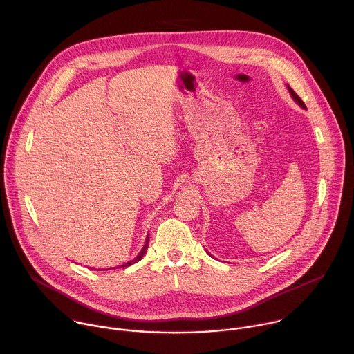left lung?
Here are the masks:
<instances>
[{
  "label": "left lung",
  "instance_id": "1",
  "mask_svg": "<svg viewBox=\"0 0 354 354\" xmlns=\"http://www.w3.org/2000/svg\"><path fill=\"white\" fill-rule=\"evenodd\" d=\"M288 91H290L291 96L294 97V100H295V102H297V104H298V105H299L301 108H306V104H304V102H302V99H301V97H299V96H298V95H297V93H295V92H294V91H292V89H291L290 86H288Z\"/></svg>",
  "mask_w": 354,
  "mask_h": 354
}]
</instances>
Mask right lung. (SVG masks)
Returning a JSON list of instances; mask_svg holds the SVG:
<instances>
[{"label":"right lung","mask_w":354,"mask_h":354,"mask_svg":"<svg viewBox=\"0 0 354 354\" xmlns=\"http://www.w3.org/2000/svg\"><path fill=\"white\" fill-rule=\"evenodd\" d=\"M148 235H147V239H145V245L142 246V249H141V252L140 254L133 259V261H130V262H127V263H124V265H122L120 268H127V266H130V265H133V263H136V262H138V261H141V258L145 255V252H147V248H148Z\"/></svg>","instance_id":"right-lung-1"}]
</instances>
